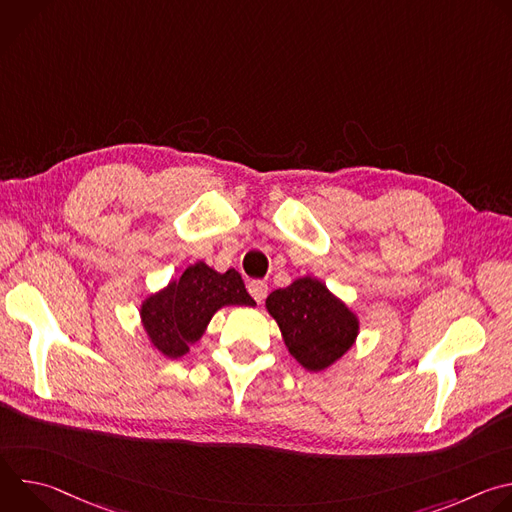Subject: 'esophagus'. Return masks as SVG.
Wrapping results in <instances>:
<instances>
[{"label": "esophagus", "instance_id": "esophagus-1", "mask_svg": "<svg viewBox=\"0 0 512 512\" xmlns=\"http://www.w3.org/2000/svg\"><path fill=\"white\" fill-rule=\"evenodd\" d=\"M247 289H249V294L253 296V300H255L257 304H261V302L267 298V283L261 281V279L249 281V283H247Z\"/></svg>", "mask_w": 512, "mask_h": 512}]
</instances>
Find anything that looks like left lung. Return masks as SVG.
<instances>
[{
	"label": "left lung",
	"mask_w": 512,
	"mask_h": 512,
	"mask_svg": "<svg viewBox=\"0 0 512 512\" xmlns=\"http://www.w3.org/2000/svg\"><path fill=\"white\" fill-rule=\"evenodd\" d=\"M265 308L277 322L289 354L310 373L332 367L358 336L356 314L314 277H300L271 291Z\"/></svg>",
	"instance_id": "1"
}]
</instances>
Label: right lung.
<instances>
[{
    "instance_id": "right-lung-1",
    "label": "right lung",
    "mask_w": 512,
    "mask_h": 512,
    "mask_svg": "<svg viewBox=\"0 0 512 512\" xmlns=\"http://www.w3.org/2000/svg\"><path fill=\"white\" fill-rule=\"evenodd\" d=\"M225 306H255L235 269L218 273L204 261L190 265L180 279L145 298L139 316L154 348L180 358L198 342L210 318Z\"/></svg>"
}]
</instances>
